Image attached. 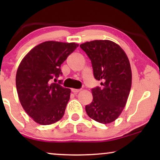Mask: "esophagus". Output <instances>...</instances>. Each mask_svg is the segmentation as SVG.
Wrapping results in <instances>:
<instances>
[{
    "label": "esophagus",
    "instance_id": "34e87169",
    "mask_svg": "<svg viewBox=\"0 0 160 160\" xmlns=\"http://www.w3.org/2000/svg\"><path fill=\"white\" fill-rule=\"evenodd\" d=\"M71 91L73 92V93H77V92H79V91H81V89H74V88H72V89H71Z\"/></svg>",
    "mask_w": 160,
    "mask_h": 160
}]
</instances>
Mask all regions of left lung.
I'll use <instances>...</instances> for the list:
<instances>
[{
    "label": "left lung",
    "instance_id": "left-lung-1",
    "mask_svg": "<svg viewBox=\"0 0 160 160\" xmlns=\"http://www.w3.org/2000/svg\"><path fill=\"white\" fill-rule=\"evenodd\" d=\"M80 47L91 60L94 76L102 81V88L92 89L93 100L85 107L91 119L102 124L115 121L126 106L132 71L127 54L119 45L109 40H95Z\"/></svg>",
    "mask_w": 160,
    "mask_h": 160
}]
</instances>
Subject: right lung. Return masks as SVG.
Listing matches in <instances>:
<instances>
[{"label": "right lung", "mask_w": 160, "mask_h": 160, "mask_svg": "<svg viewBox=\"0 0 160 160\" xmlns=\"http://www.w3.org/2000/svg\"><path fill=\"white\" fill-rule=\"evenodd\" d=\"M76 43L45 41L24 57L16 75L17 91L25 112L41 125L62 119L71 89L53 83L62 75L60 65L78 47Z\"/></svg>", "instance_id": "right-lung-1"}]
</instances>
